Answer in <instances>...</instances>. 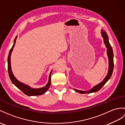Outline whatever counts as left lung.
Masks as SVG:
<instances>
[{
    "mask_svg": "<svg viewBox=\"0 0 125 125\" xmlns=\"http://www.w3.org/2000/svg\"><path fill=\"white\" fill-rule=\"evenodd\" d=\"M101 34L103 38V41H104V43L106 47V51H107V54L109 59V70L107 75L106 76V77L104 78V80H103L102 82L99 83V84L96 85L95 86H94L92 89L89 91H81L74 89V90L79 93L81 94H85V93H91L93 92H98L101 88L104 86V85L108 82V81L110 78L111 75L112 74V72H113L114 70V53L113 51H112V48L111 46V45L109 42V39L108 36L106 33L103 31V30H101Z\"/></svg>",
    "mask_w": 125,
    "mask_h": 125,
    "instance_id": "obj_1",
    "label": "left lung"
}]
</instances>
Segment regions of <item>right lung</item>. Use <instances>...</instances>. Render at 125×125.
I'll return each mask as SVG.
<instances>
[{
    "mask_svg": "<svg viewBox=\"0 0 125 125\" xmlns=\"http://www.w3.org/2000/svg\"><path fill=\"white\" fill-rule=\"evenodd\" d=\"M17 36H16L15 38L14 41V44L12 46L11 48L10 51V52H9L8 57V74H9V76L10 79L12 83H13L15 86H16L18 89H20L21 91H22V92L26 94V95L28 96H35V95H41L42 94H44L45 92H47V91L49 89V88L50 84H51V73H52V71H51L49 76V80L48 83L45 86L39 88V89H33L30 86H29L27 85H26L23 83H21L20 81H18L17 79L15 78L14 75L13 74V72L11 71V63H10V56L12 52V51L13 50V48L14 45L15 44V42H16V40L17 39Z\"/></svg>",
    "mask_w": 125,
    "mask_h": 125,
    "instance_id": "right-lung-1",
    "label": "right lung"
}]
</instances>
